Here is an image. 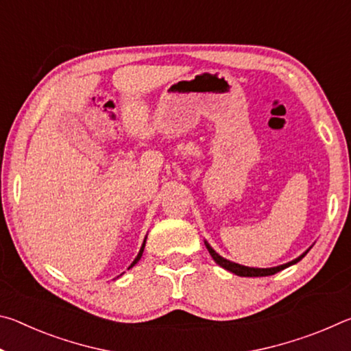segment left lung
Wrapping results in <instances>:
<instances>
[{
	"instance_id": "1",
	"label": "left lung",
	"mask_w": 351,
	"mask_h": 351,
	"mask_svg": "<svg viewBox=\"0 0 351 351\" xmlns=\"http://www.w3.org/2000/svg\"><path fill=\"white\" fill-rule=\"evenodd\" d=\"M204 243H206L207 251H209V254L212 255V258L215 260L217 265H219V266H221V268L228 269V271L232 272V274L240 276V277H265V276H272V274H276V272H278V271L288 268V266H291V265H295L297 261H300L302 258H304L305 255L308 254V251H310V249H311V247L306 249L304 254L299 255V257L294 258L293 261H288V263H285V265L276 266V268H249V266H243V265H239V263H234V261H230V260L223 258L221 255L213 251L209 243H207V241H204Z\"/></svg>"
}]
</instances>
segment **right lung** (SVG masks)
<instances>
[{
	"label": "right lung",
	"mask_w": 351,
	"mask_h": 351,
	"mask_svg": "<svg viewBox=\"0 0 351 351\" xmlns=\"http://www.w3.org/2000/svg\"><path fill=\"white\" fill-rule=\"evenodd\" d=\"M145 240H147V237H145ZM145 240H144V243H142V246H141V249H139V254L136 255V258L133 260V263L128 266V269H130V268H133V266H134L136 263H138V261L141 260V257H142V252H144V247H145Z\"/></svg>",
	"instance_id": "right-lung-1"
}]
</instances>
